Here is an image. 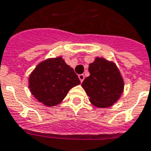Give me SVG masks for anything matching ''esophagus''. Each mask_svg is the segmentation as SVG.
Segmentation results:
<instances>
[{
	"mask_svg": "<svg viewBox=\"0 0 151 151\" xmlns=\"http://www.w3.org/2000/svg\"><path fill=\"white\" fill-rule=\"evenodd\" d=\"M78 78L79 79H80L81 82H83V80H84V78H85V76H84V74H79Z\"/></svg>",
	"mask_w": 151,
	"mask_h": 151,
	"instance_id": "34e87169",
	"label": "esophagus"
}]
</instances>
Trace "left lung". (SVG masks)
Wrapping results in <instances>:
<instances>
[{
	"mask_svg": "<svg viewBox=\"0 0 151 151\" xmlns=\"http://www.w3.org/2000/svg\"><path fill=\"white\" fill-rule=\"evenodd\" d=\"M90 76L82 86L90 97V101L98 108L110 107L119 99L123 92L124 82L113 63L96 58L89 65Z\"/></svg>",
	"mask_w": 151,
	"mask_h": 151,
	"instance_id": "1",
	"label": "left lung"
}]
</instances>
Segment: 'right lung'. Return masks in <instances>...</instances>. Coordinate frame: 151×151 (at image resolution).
Here are the masks:
<instances>
[{
    "label": "right lung",
    "mask_w": 151,
    "mask_h": 151,
    "mask_svg": "<svg viewBox=\"0 0 151 151\" xmlns=\"http://www.w3.org/2000/svg\"><path fill=\"white\" fill-rule=\"evenodd\" d=\"M78 84V75L61 57L40 63L29 78L32 95L46 106L58 104L69 90Z\"/></svg>",
    "instance_id": "obj_1"
}]
</instances>
